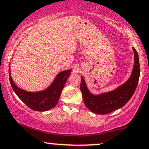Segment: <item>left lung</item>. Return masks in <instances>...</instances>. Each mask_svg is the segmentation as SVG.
I'll return each instance as SVG.
<instances>
[{"label": "left lung", "mask_w": 149, "mask_h": 149, "mask_svg": "<svg viewBox=\"0 0 149 149\" xmlns=\"http://www.w3.org/2000/svg\"><path fill=\"white\" fill-rule=\"evenodd\" d=\"M134 53V66L130 78L119 88L111 92L94 95L88 90L84 79L81 77V91L83 99L88 109L98 114H107L123 107L132 97L138 86L140 73L138 53L133 47Z\"/></svg>", "instance_id": "left-lung-1"}]
</instances>
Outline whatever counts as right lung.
<instances>
[{"label": "right lung", "mask_w": 149, "mask_h": 149, "mask_svg": "<svg viewBox=\"0 0 149 149\" xmlns=\"http://www.w3.org/2000/svg\"><path fill=\"white\" fill-rule=\"evenodd\" d=\"M70 72L71 70H67L59 72L49 88L43 91L38 92H26L18 88L11 77L10 68H9V77L13 91L23 103L34 111H45L52 109L57 105Z\"/></svg>", "instance_id": "1"}]
</instances>
